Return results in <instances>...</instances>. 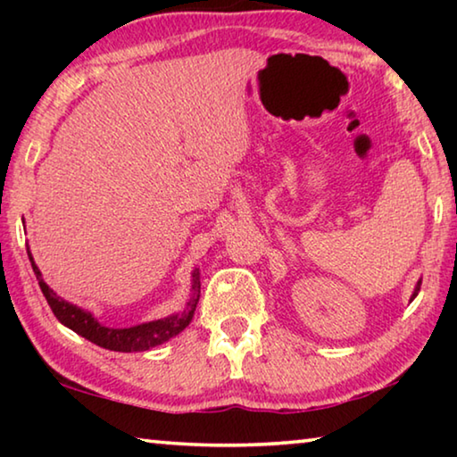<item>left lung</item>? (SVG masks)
I'll list each match as a JSON object with an SVG mask.
<instances>
[{"label":"left lung","mask_w":457,"mask_h":457,"mask_svg":"<svg viewBox=\"0 0 457 457\" xmlns=\"http://www.w3.org/2000/svg\"><path fill=\"white\" fill-rule=\"evenodd\" d=\"M420 288H421V280H417V284H415V290H413V294H411V300L417 296V292H420ZM411 300H409V303H411Z\"/></svg>","instance_id":"8db88e82"}]
</instances>
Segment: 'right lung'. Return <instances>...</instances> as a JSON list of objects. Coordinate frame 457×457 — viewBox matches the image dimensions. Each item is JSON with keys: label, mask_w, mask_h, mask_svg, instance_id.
<instances>
[{"label": "right lung", "mask_w": 457, "mask_h": 457, "mask_svg": "<svg viewBox=\"0 0 457 457\" xmlns=\"http://www.w3.org/2000/svg\"><path fill=\"white\" fill-rule=\"evenodd\" d=\"M28 256L29 262H32L34 274L37 278V284L44 292L46 300L52 308V312L56 319L74 330L76 335L84 337L90 343H95L103 349L108 351H117V353H141V351H149L153 346H159L167 343L169 338H173L179 335L183 328L189 327V322L193 320V314H195V308L199 303V294H201V282H199V268H195L191 272V296L187 300V304L181 312L169 314L167 319H159V320H151V322H143V324H135V327H127V328H112V327H104L103 322H98V319L90 311H84V308L76 306L72 303H68L62 296H58L48 284L44 282V276L40 272V268L36 266L32 252L28 247Z\"/></svg>", "instance_id": "1"}]
</instances>
